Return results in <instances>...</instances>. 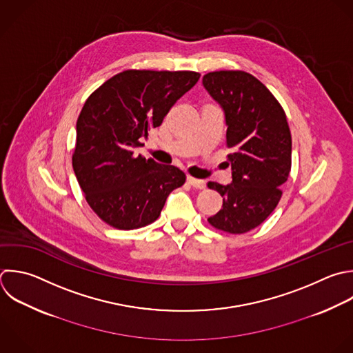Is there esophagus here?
<instances>
[{
  "mask_svg": "<svg viewBox=\"0 0 353 353\" xmlns=\"http://www.w3.org/2000/svg\"><path fill=\"white\" fill-rule=\"evenodd\" d=\"M188 182L193 186V188H196V189H205V182L204 181H201V179H196V178H193V176H188Z\"/></svg>",
  "mask_w": 353,
  "mask_h": 353,
  "instance_id": "1",
  "label": "esophagus"
}]
</instances>
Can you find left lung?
I'll use <instances>...</instances> for the list:
<instances>
[{
    "label": "left lung",
    "instance_id": "8db88e82",
    "mask_svg": "<svg viewBox=\"0 0 353 353\" xmlns=\"http://www.w3.org/2000/svg\"><path fill=\"white\" fill-rule=\"evenodd\" d=\"M203 85L225 113L232 183L208 182L223 197L222 208L208 218L211 226L241 234L259 226L276 208L280 186L291 170V132L273 94L241 70L207 73Z\"/></svg>",
    "mask_w": 353,
    "mask_h": 353
}]
</instances>
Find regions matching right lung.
<instances>
[{"mask_svg":"<svg viewBox=\"0 0 353 353\" xmlns=\"http://www.w3.org/2000/svg\"><path fill=\"white\" fill-rule=\"evenodd\" d=\"M199 79L196 72L125 70L85 101L73 170L87 203L108 225L131 230L154 222L168 194L185 183L183 171L137 149Z\"/></svg>","mask_w":353,"mask_h":353,"instance_id":"1","label":"right lung"}]
</instances>
